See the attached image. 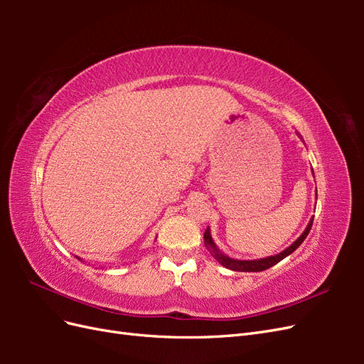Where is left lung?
Wrapping results in <instances>:
<instances>
[{
  "mask_svg": "<svg viewBox=\"0 0 364 364\" xmlns=\"http://www.w3.org/2000/svg\"><path fill=\"white\" fill-rule=\"evenodd\" d=\"M297 136H299V138L302 139V136H301L299 134H297ZM313 174H314V173H313ZM316 197H317V193H316ZM313 220H314V215L310 218V222H308L305 230L299 235V238H297V240L294 241V243H291L287 249H284L282 252H279L278 255H272V257L259 258V259H234V258H230V257L225 255V253L217 247V245L214 243V240H213V237H211V229H209V228H206L205 234H203L205 246H206V249H208L209 252H211V255H213L220 264H222L223 267H226V269L235 270V272H262V270H267V269L273 267L274 264H278V262L282 261L285 257L291 255V253L304 243V240L306 238V235L310 234V229H311V226H313Z\"/></svg>",
  "mask_w": 364,
  "mask_h": 364,
  "instance_id": "left-lung-1",
  "label": "left lung"
}]
</instances>
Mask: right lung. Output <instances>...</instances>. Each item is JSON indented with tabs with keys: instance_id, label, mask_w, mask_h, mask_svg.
<instances>
[{
	"instance_id": "1",
	"label": "right lung",
	"mask_w": 364,
	"mask_h": 364,
	"mask_svg": "<svg viewBox=\"0 0 364 364\" xmlns=\"http://www.w3.org/2000/svg\"><path fill=\"white\" fill-rule=\"evenodd\" d=\"M77 258H79V257H77ZM79 259H80V258H79Z\"/></svg>"
}]
</instances>
